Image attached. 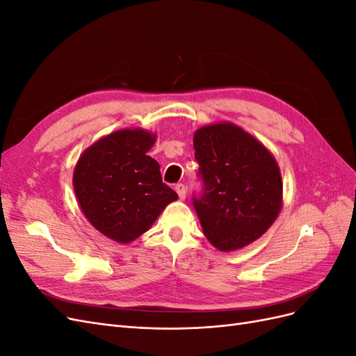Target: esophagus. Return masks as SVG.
<instances>
[{
    "label": "esophagus",
    "mask_w": 356,
    "mask_h": 356,
    "mask_svg": "<svg viewBox=\"0 0 356 356\" xmlns=\"http://www.w3.org/2000/svg\"><path fill=\"white\" fill-rule=\"evenodd\" d=\"M175 191L178 193V196H179V199L181 200H184L186 199V186L184 184H181V182H179V184H177L175 186Z\"/></svg>",
    "instance_id": "esophagus-1"
}]
</instances>
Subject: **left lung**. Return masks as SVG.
<instances>
[{"label":"left lung","instance_id":"obj_1","mask_svg":"<svg viewBox=\"0 0 356 356\" xmlns=\"http://www.w3.org/2000/svg\"><path fill=\"white\" fill-rule=\"evenodd\" d=\"M193 145L202 181L193 207L208 241L234 251L260 238L282 207V178L273 156L232 123L199 129Z\"/></svg>","mask_w":356,"mask_h":356}]
</instances>
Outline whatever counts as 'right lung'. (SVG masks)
Returning <instances> with one entry per match:
<instances>
[{
  "label": "right lung",
  "mask_w": 356,
  "mask_h": 356,
  "mask_svg": "<svg viewBox=\"0 0 356 356\" xmlns=\"http://www.w3.org/2000/svg\"><path fill=\"white\" fill-rule=\"evenodd\" d=\"M154 139L143 129H124L99 139L79 159L75 196L86 218L106 238L135 241L178 199L161 181L157 161L147 156Z\"/></svg>",
  "instance_id": "right-lung-1"
}]
</instances>
